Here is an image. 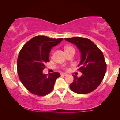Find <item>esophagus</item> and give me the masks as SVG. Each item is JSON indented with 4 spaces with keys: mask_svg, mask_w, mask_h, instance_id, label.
<instances>
[{
    "mask_svg": "<svg viewBox=\"0 0 120 120\" xmlns=\"http://www.w3.org/2000/svg\"><path fill=\"white\" fill-rule=\"evenodd\" d=\"M61 75H62V76H67L68 74H66V73H62Z\"/></svg>",
    "mask_w": 120,
    "mask_h": 120,
    "instance_id": "esophagus-1",
    "label": "esophagus"
}]
</instances>
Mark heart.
<instances>
[{"label": "heart", "instance_id": "b5f03b06", "mask_svg": "<svg viewBox=\"0 0 120 120\" xmlns=\"http://www.w3.org/2000/svg\"><path fill=\"white\" fill-rule=\"evenodd\" d=\"M74 49V48L73 47H70V46H68V47H66L65 48V51H66V50H69V49Z\"/></svg>", "mask_w": 120, "mask_h": 120}]
</instances>
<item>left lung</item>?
I'll use <instances>...</instances> for the list:
<instances>
[{
	"mask_svg": "<svg viewBox=\"0 0 120 120\" xmlns=\"http://www.w3.org/2000/svg\"><path fill=\"white\" fill-rule=\"evenodd\" d=\"M65 40L75 44L81 53L78 70L82 75L80 78L73 75L74 81L70 85V89L78 94L91 92L101 84L105 74L106 64L104 55L96 44L88 39L74 37Z\"/></svg>",
	"mask_w": 120,
	"mask_h": 120,
	"instance_id": "left-lung-1",
	"label": "left lung"
}]
</instances>
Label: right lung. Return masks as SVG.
Returning a JSON list of instances; mask_svg holds the SVG:
<instances>
[{"label": "right lung", "mask_w": 120, "mask_h": 120, "mask_svg": "<svg viewBox=\"0 0 120 120\" xmlns=\"http://www.w3.org/2000/svg\"><path fill=\"white\" fill-rule=\"evenodd\" d=\"M63 38L52 39L44 35L33 38L24 45L17 59V73L24 86L33 94L46 96L53 90L59 73L44 74L45 63L50 62L51 49L60 44Z\"/></svg>", "instance_id": "right-lung-1"}]
</instances>
